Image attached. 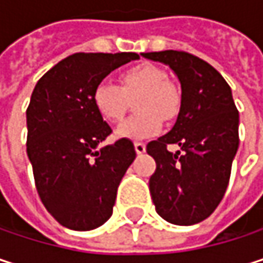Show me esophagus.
I'll list each match as a JSON object with an SVG mask.
<instances>
[{
  "instance_id": "obj_1",
  "label": "esophagus",
  "mask_w": 263,
  "mask_h": 263,
  "mask_svg": "<svg viewBox=\"0 0 263 263\" xmlns=\"http://www.w3.org/2000/svg\"><path fill=\"white\" fill-rule=\"evenodd\" d=\"M134 147H135V152H137L138 155H141V154H144V152H146V146H144V143L137 141V143H134Z\"/></svg>"
}]
</instances>
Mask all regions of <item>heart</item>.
Wrapping results in <instances>:
<instances>
[{
  "label": "heart",
  "instance_id": "1",
  "mask_svg": "<svg viewBox=\"0 0 263 263\" xmlns=\"http://www.w3.org/2000/svg\"><path fill=\"white\" fill-rule=\"evenodd\" d=\"M120 86L100 82L92 89L96 111L111 123L119 122L128 108V99L140 96L135 102L138 116L123 120L116 135L126 140H144L161 131L163 122L174 119L181 105L180 91L167 80V73L154 64L143 62L129 67L119 74Z\"/></svg>",
  "mask_w": 263,
  "mask_h": 263
}]
</instances>
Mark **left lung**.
Returning <instances> with one entry per match:
<instances>
[{
  "label": "left lung",
  "instance_id": "1",
  "mask_svg": "<svg viewBox=\"0 0 263 263\" xmlns=\"http://www.w3.org/2000/svg\"><path fill=\"white\" fill-rule=\"evenodd\" d=\"M169 65L181 83L174 128L147 143L157 169L149 190L157 213L171 224L192 226L219 205L239 147V112L226 79L205 61L177 50L143 53ZM178 144L171 153L167 146Z\"/></svg>",
  "mask_w": 263,
  "mask_h": 263
}]
</instances>
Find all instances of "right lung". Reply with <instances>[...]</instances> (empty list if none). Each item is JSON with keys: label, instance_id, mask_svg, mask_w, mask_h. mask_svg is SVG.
<instances>
[{"label": "right lung", "instance_id": "add662e5", "mask_svg": "<svg viewBox=\"0 0 263 263\" xmlns=\"http://www.w3.org/2000/svg\"><path fill=\"white\" fill-rule=\"evenodd\" d=\"M137 53H74L37 80L27 108V155L39 198L64 227L105 224L135 160L131 140L99 147L111 128L92 105V89Z\"/></svg>", "mask_w": 263, "mask_h": 263}]
</instances>
